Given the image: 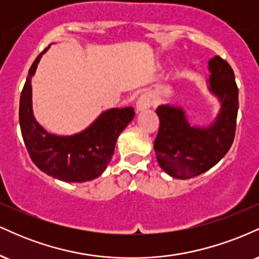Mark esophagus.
<instances>
[{"label": "esophagus", "mask_w": 259, "mask_h": 259, "mask_svg": "<svg viewBox=\"0 0 259 259\" xmlns=\"http://www.w3.org/2000/svg\"><path fill=\"white\" fill-rule=\"evenodd\" d=\"M152 103L153 101H152V97H151V95L148 94L141 95V96L139 97L138 102H136V111L140 112V111H144V109L150 108V107L152 106Z\"/></svg>", "instance_id": "34e87169"}]
</instances>
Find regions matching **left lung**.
Masks as SVG:
<instances>
[{"label":"left lung","instance_id":"1","mask_svg":"<svg viewBox=\"0 0 259 259\" xmlns=\"http://www.w3.org/2000/svg\"><path fill=\"white\" fill-rule=\"evenodd\" d=\"M209 90L221 101V111L208 127L192 126L180 107L169 105L156 109L159 129L154 152L160 168L170 177L189 179L209 170L234 142L239 111V89L233 68L215 56L208 62Z\"/></svg>","mask_w":259,"mask_h":259}]
</instances>
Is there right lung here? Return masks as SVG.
<instances>
[{
  "mask_svg": "<svg viewBox=\"0 0 259 259\" xmlns=\"http://www.w3.org/2000/svg\"><path fill=\"white\" fill-rule=\"evenodd\" d=\"M49 47L31 64L20 95L19 124L25 147L34 164L50 177L67 183L94 180L106 170L118 136L133 120L135 111L133 107L108 109L88 129L72 136L47 133L32 114L31 76Z\"/></svg>",
  "mask_w": 259,
  "mask_h": 259,
  "instance_id": "1",
  "label": "right lung"
}]
</instances>
